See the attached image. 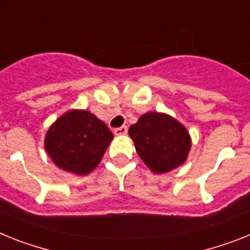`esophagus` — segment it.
Masks as SVG:
<instances>
[{
	"label": "esophagus",
	"instance_id": "34e87169",
	"mask_svg": "<svg viewBox=\"0 0 250 250\" xmlns=\"http://www.w3.org/2000/svg\"><path fill=\"white\" fill-rule=\"evenodd\" d=\"M127 132H128L127 125H122V127L116 128V129H114V134H116V136H122V134H125Z\"/></svg>",
	"mask_w": 250,
	"mask_h": 250
}]
</instances>
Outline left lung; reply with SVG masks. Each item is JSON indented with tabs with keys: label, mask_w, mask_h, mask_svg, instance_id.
<instances>
[{
	"label": "left lung",
	"mask_w": 250,
	"mask_h": 250,
	"mask_svg": "<svg viewBox=\"0 0 250 250\" xmlns=\"http://www.w3.org/2000/svg\"><path fill=\"white\" fill-rule=\"evenodd\" d=\"M142 161L156 173H165L186 161L191 141L186 128L172 117L149 112L128 131Z\"/></svg>",
	"instance_id": "obj_1"
}]
</instances>
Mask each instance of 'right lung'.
I'll return each instance as SVG.
<instances>
[{
	"mask_svg": "<svg viewBox=\"0 0 250 250\" xmlns=\"http://www.w3.org/2000/svg\"><path fill=\"white\" fill-rule=\"evenodd\" d=\"M113 133L88 110H70L60 117L45 138V149L58 167L86 175L98 166Z\"/></svg>",
	"mask_w": 250,
	"mask_h": 250,
	"instance_id": "right-lung-1",
	"label": "right lung"
}]
</instances>
